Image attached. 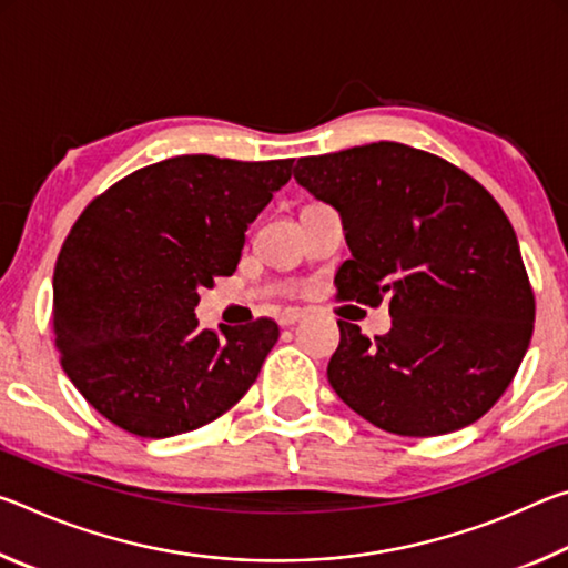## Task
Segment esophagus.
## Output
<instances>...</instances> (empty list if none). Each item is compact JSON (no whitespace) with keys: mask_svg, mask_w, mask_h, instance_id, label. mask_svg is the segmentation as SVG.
Wrapping results in <instances>:
<instances>
[{"mask_svg":"<svg viewBox=\"0 0 568 568\" xmlns=\"http://www.w3.org/2000/svg\"><path fill=\"white\" fill-rule=\"evenodd\" d=\"M301 318H303L301 311H283L281 313V325H283V328H291V325H295Z\"/></svg>","mask_w":568,"mask_h":568,"instance_id":"1","label":"esophagus"}]
</instances>
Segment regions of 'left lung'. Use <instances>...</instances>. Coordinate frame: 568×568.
Instances as JSON below:
<instances>
[{
	"label": "left lung",
	"mask_w": 568,
	"mask_h": 568,
	"mask_svg": "<svg viewBox=\"0 0 568 568\" xmlns=\"http://www.w3.org/2000/svg\"><path fill=\"white\" fill-rule=\"evenodd\" d=\"M295 180L338 210L351 261L335 297L378 307L371 341L338 321L328 381L388 434L444 436L478 420L514 381L534 333V287L491 192L448 160L400 142L301 158Z\"/></svg>",
	"instance_id": "obj_1"
}]
</instances>
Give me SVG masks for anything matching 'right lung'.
<instances>
[{"mask_svg":"<svg viewBox=\"0 0 568 568\" xmlns=\"http://www.w3.org/2000/svg\"><path fill=\"white\" fill-rule=\"evenodd\" d=\"M293 160L180 155L114 182L77 217L54 267L52 331L74 388L128 434L168 438L253 386L277 323L200 328V287L233 275L245 230Z\"/></svg>","mask_w":568,"mask_h":568,"instance_id":"obj_1","label":"right lung"}]
</instances>
